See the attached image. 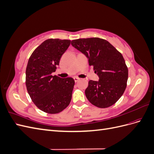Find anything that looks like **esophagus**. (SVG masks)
<instances>
[{
	"mask_svg": "<svg viewBox=\"0 0 154 154\" xmlns=\"http://www.w3.org/2000/svg\"><path fill=\"white\" fill-rule=\"evenodd\" d=\"M74 81H75V82H77L80 80V78L78 77H74Z\"/></svg>",
	"mask_w": 154,
	"mask_h": 154,
	"instance_id": "1",
	"label": "esophagus"
}]
</instances>
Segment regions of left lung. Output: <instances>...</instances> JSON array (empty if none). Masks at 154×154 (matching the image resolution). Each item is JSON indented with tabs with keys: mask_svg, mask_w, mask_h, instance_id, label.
<instances>
[{
	"mask_svg": "<svg viewBox=\"0 0 154 154\" xmlns=\"http://www.w3.org/2000/svg\"><path fill=\"white\" fill-rule=\"evenodd\" d=\"M71 45L85 55L100 78L88 82L85 91L88 100L99 108L114 105L123 95L128 80L122 54L108 41L96 37L73 40Z\"/></svg>",
	"mask_w": 154,
	"mask_h": 154,
	"instance_id": "obj_1",
	"label": "left lung"
}]
</instances>
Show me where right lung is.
Returning <instances> with one entry per match:
<instances>
[{"mask_svg": "<svg viewBox=\"0 0 154 154\" xmlns=\"http://www.w3.org/2000/svg\"><path fill=\"white\" fill-rule=\"evenodd\" d=\"M70 44L69 40H46L28 60L26 71L27 90L35 105L45 112L59 113L71 102L74 79L52 76Z\"/></svg>", "mask_w": 154, "mask_h": 154, "instance_id": "obj_1", "label": "right lung"}]
</instances>
